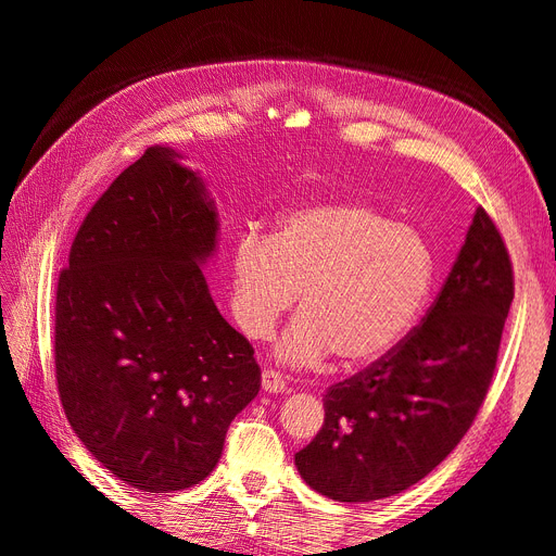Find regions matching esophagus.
I'll list each match as a JSON object with an SVG mask.
<instances>
[{"instance_id":"esophagus-1","label":"esophagus","mask_w":556,"mask_h":556,"mask_svg":"<svg viewBox=\"0 0 556 556\" xmlns=\"http://www.w3.org/2000/svg\"><path fill=\"white\" fill-rule=\"evenodd\" d=\"M262 390L271 392V394H282L285 390H288V382H285V378L278 371L264 368V371H262Z\"/></svg>"}]
</instances>
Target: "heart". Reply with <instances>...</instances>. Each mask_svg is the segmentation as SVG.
<instances>
[{
    "label": "heart",
    "instance_id": "1",
    "mask_svg": "<svg viewBox=\"0 0 556 556\" xmlns=\"http://www.w3.org/2000/svg\"><path fill=\"white\" fill-rule=\"evenodd\" d=\"M433 257L422 233L359 199L282 215L271 239L245 231L231 250L229 308L252 341L271 339L296 294L278 362L315 366L331 352L366 366L392 352L422 313Z\"/></svg>",
    "mask_w": 556,
    "mask_h": 556
}]
</instances>
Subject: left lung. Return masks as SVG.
<instances>
[{"mask_svg":"<svg viewBox=\"0 0 556 556\" xmlns=\"http://www.w3.org/2000/svg\"><path fill=\"white\" fill-rule=\"evenodd\" d=\"M513 266L476 208L435 304L392 352L329 387L325 425L294 454L299 476L341 503L394 496L457 447L482 406L513 304Z\"/></svg>","mask_w":556,"mask_h":556,"instance_id":"1","label":"left lung"}]
</instances>
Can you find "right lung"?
Here are the masks:
<instances>
[{"label": "right lung", "instance_id": "1", "mask_svg": "<svg viewBox=\"0 0 556 556\" xmlns=\"http://www.w3.org/2000/svg\"><path fill=\"white\" fill-rule=\"evenodd\" d=\"M148 148L83 220L58 285L55 371L80 443L115 478L164 494L199 484L257 396L255 350L204 276L220 239L206 180Z\"/></svg>", "mask_w": 556, "mask_h": 556}]
</instances>
